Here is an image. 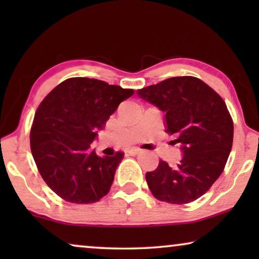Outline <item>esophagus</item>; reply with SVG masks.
I'll return each mask as SVG.
<instances>
[{"instance_id":"34e87169","label":"esophagus","mask_w":259,"mask_h":259,"mask_svg":"<svg viewBox=\"0 0 259 259\" xmlns=\"http://www.w3.org/2000/svg\"><path fill=\"white\" fill-rule=\"evenodd\" d=\"M139 153H141V150H139V148H131V150H128L130 155H137Z\"/></svg>"}]
</instances>
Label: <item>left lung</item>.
Wrapping results in <instances>:
<instances>
[{
  "instance_id": "8db88e82",
  "label": "left lung",
  "mask_w": 259,
  "mask_h": 259,
  "mask_svg": "<svg viewBox=\"0 0 259 259\" xmlns=\"http://www.w3.org/2000/svg\"><path fill=\"white\" fill-rule=\"evenodd\" d=\"M137 94L165 113L166 132L183 152L175 167L160 160L146 173L148 189L166 203L198 199L222 175L232 148L233 121L224 100L193 76L169 77Z\"/></svg>"
}]
</instances>
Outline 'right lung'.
<instances>
[{"mask_svg": "<svg viewBox=\"0 0 259 259\" xmlns=\"http://www.w3.org/2000/svg\"><path fill=\"white\" fill-rule=\"evenodd\" d=\"M133 90L70 77L44 99L30 130L31 154L46 184L62 199L91 204L108 193L123 153L99 157L91 144Z\"/></svg>", "mask_w": 259, "mask_h": 259, "instance_id": "add662e5", "label": "right lung"}]
</instances>
